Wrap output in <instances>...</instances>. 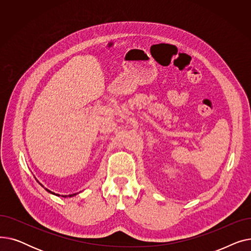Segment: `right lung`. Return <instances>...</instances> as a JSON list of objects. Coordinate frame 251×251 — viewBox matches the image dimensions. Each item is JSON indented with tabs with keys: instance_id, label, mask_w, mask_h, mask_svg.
Instances as JSON below:
<instances>
[{
	"instance_id": "obj_1",
	"label": "right lung",
	"mask_w": 251,
	"mask_h": 251,
	"mask_svg": "<svg viewBox=\"0 0 251 251\" xmlns=\"http://www.w3.org/2000/svg\"><path fill=\"white\" fill-rule=\"evenodd\" d=\"M37 182H38V181H37ZM38 183H39V182H38ZM39 184H41V183H39ZM41 185H42V184H41ZM42 186H43V185H42ZM43 187H44V186H43ZM45 189H46L48 192L51 193V194H54V195H58V196H60V194H57V193H55V192H51L50 190H49V189H47V188H45ZM74 195H76V193H74V194H70V195H68V196H69V197H72V196H74ZM62 196H63V197H68L67 195H62Z\"/></svg>"
}]
</instances>
